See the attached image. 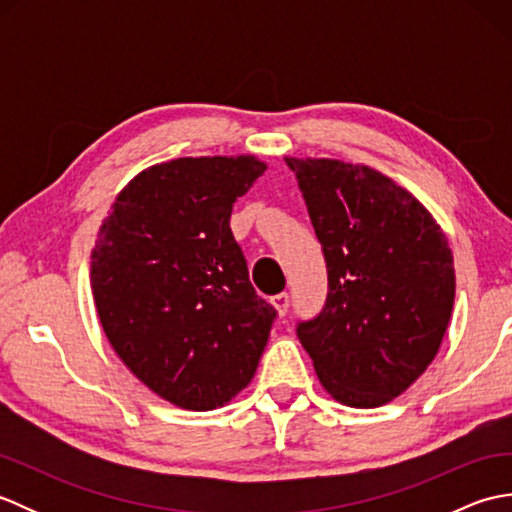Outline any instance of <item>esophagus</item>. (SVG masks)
Listing matches in <instances>:
<instances>
[{
  "label": "esophagus",
  "mask_w": 512,
  "mask_h": 512,
  "mask_svg": "<svg viewBox=\"0 0 512 512\" xmlns=\"http://www.w3.org/2000/svg\"><path fill=\"white\" fill-rule=\"evenodd\" d=\"M270 303H273V306H275L279 317H286V312H288V308H290L288 292H279V295H275L273 299H270Z\"/></svg>",
  "instance_id": "34e87169"
}]
</instances>
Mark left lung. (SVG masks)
<instances>
[{
	"instance_id": "left-lung-1",
	"label": "left lung",
	"mask_w": 512,
	"mask_h": 512,
	"mask_svg": "<svg viewBox=\"0 0 512 512\" xmlns=\"http://www.w3.org/2000/svg\"><path fill=\"white\" fill-rule=\"evenodd\" d=\"M328 264V299L297 336L347 407L400 396L436 358L455 299L453 255L431 213L383 176L332 158H290Z\"/></svg>"
}]
</instances>
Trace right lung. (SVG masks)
I'll return each mask as SVG.
<instances>
[{
  "label": "right lung",
  "instance_id": "obj_1",
  "mask_svg": "<svg viewBox=\"0 0 512 512\" xmlns=\"http://www.w3.org/2000/svg\"><path fill=\"white\" fill-rule=\"evenodd\" d=\"M264 171L255 156L160 162L127 182L99 228L90 281L103 332L176 407L226 405L268 343L277 312L248 281L228 224Z\"/></svg>",
  "mask_w": 512,
  "mask_h": 512
}]
</instances>
